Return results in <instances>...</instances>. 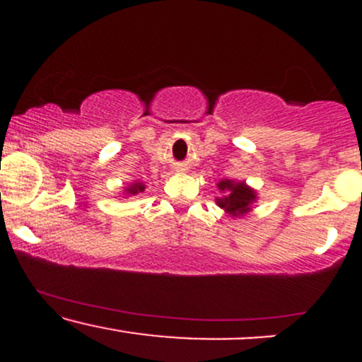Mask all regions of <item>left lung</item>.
<instances>
[{
  "instance_id": "1",
  "label": "left lung",
  "mask_w": 362,
  "mask_h": 362,
  "mask_svg": "<svg viewBox=\"0 0 362 362\" xmlns=\"http://www.w3.org/2000/svg\"><path fill=\"white\" fill-rule=\"evenodd\" d=\"M218 190L223 195L216 197V204L224 209L230 218H243L252 211V206L257 202V190L252 189L243 180H230L223 178L218 184Z\"/></svg>"
}]
</instances>
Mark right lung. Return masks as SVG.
<instances>
[{
    "mask_svg": "<svg viewBox=\"0 0 362 362\" xmlns=\"http://www.w3.org/2000/svg\"><path fill=\"white\" fill-rule=\"evenodd\" d=\"M144 189H146V185H144L143 182L134 180V182H131V184H129L127 187H124L122 197L127 199V197H131V195H138L141 192H144Z\"/></svg>",
    "mask_w": 362,
    "mask_h": 362,
    "instance_id": "1",
    "label": "right lung"
}]
</instances>
